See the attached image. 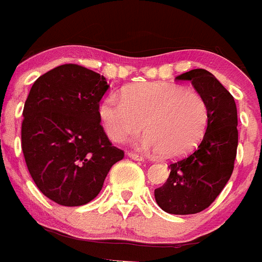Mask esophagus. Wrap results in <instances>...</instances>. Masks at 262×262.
<instances>
[{
    "label": "esophagus",
    "instance_id": "34e87169",
    "mask_svg": "<svg viewBox=\"0 0 262 262\" xmlns=\"http://www.w3.org/2000/svg\"><path fill=\"white\" fill-rule=\"evenodd\" d=\"M128 157L133 160H136V161H144V157H142L140 155L134 154V152H128Z\"/></svg>",
    "mask_w": 262,
    "mask_h": 262
}]
</instances>
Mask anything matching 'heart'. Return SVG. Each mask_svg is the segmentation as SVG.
Returning <instances> with one entry per match:
<instances>
[{"label": "heart", "mask_w": 262, "mask_h": 262, "mask_svg": "<svg viewBox=\"0 0 262 262\" xmlns=\"http://www.w3.org/2000/svg\"><path fill=\"white\" fill-rule=\"evenodd\" d=\"M106 135L115 143L143 131L140 147L164 159H177L193 151L210 122L207 101L180 85L149 82L128 88L122 98L108 96L99 106Z\"/></svg>", "instance_id": "heart-1"}]
</instances>
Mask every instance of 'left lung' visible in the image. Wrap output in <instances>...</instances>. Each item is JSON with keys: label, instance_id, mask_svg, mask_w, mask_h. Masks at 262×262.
Listing matches in <instances>:
<instances>
[{"label": "left lung", "instance_id": "left-lung-1", "mask_svg": "<svg viewBox=\"0 0 262 262\" xmlns=\"http://www.w3.org/2000/svg\"><path fill=\"white\" fill-rule=\"evenodd\" d=\"M176 80L190 81L207 101L210 122L195 151L169 165L170 174L155 189V200L165 212L189 215L207 209L232 174L239 136L237 108L230 92L206 69H193Z\"/></svg>", "mask_w": 262, "mask_h": 262}]
</instances>
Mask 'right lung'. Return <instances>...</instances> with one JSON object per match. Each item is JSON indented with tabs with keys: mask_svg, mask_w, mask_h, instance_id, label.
<instances>
[{
	"mask_svg": "<svg viewBox=\"0 0 262 262\" xmlns=\"http://www.w3.org/2000/svg\"><path fill=\"white\" fill-rule=\"evenodd\" d=\"M108 89L103 76L77 64L51 69L34 82L23 107L22 151L39 190L61 206H82L123 159L99 119Z\"/></svg>",
	"mask_w": 262,
	"mask_h": 262,
	"instance_id": "add662e5",
	"label": "right lung"
}]
</instances>
